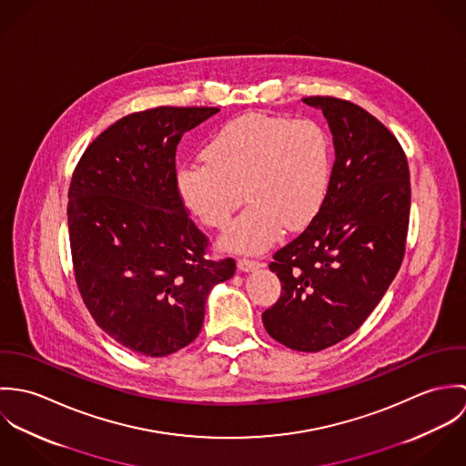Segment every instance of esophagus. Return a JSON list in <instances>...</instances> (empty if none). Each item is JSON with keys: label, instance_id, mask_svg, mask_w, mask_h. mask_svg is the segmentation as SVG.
<instances>
[{"label": "esophagus", "instance_id": "obj_1", "mask_svg": "<svg viewBox=\"0 0 466 466\" xmlns=\"http://www.w3.org/2000/svg\"><path fill=\"white\" fill-rule=\"evenodd\" d=\"M238 268L242 270V272H251V270H257V268H260V262H257V260H248V258H240L238 260Z\"/></svg>", "mask_w": 466, "mask_h": 466}]
</instances>
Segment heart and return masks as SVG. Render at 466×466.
<instances>
[{
  "label": "heart",
  "instance_id": "heart-1",
  "mask_svg": "<svg viewBox=\"0 0 466 466\" xmlns=\"http://www.w3.org/2000/svg\"><path fill=\"white\" fill-rule=\"evenodd\" d=\"M202 159L177 172V192L202 224L220 231L244 192L251 204L222 238V248L235 253H262L281 228H307L330 187V136L310 118L237 116L209 137Z\"/></svg>",
  "mask_w": 466,
  "mask_h": 466
}]
</instances>
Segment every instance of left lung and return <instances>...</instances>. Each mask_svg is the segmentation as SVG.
I'll return each mask as SVG.
<instances>
[{"label": "left lung", "instance_id": "1", "mask_svg": "<svg viewBox=\"0 0 466 466\" xmlns=\"http://www.w3.org/2000/svg\"><path fill=\"white\" fill-rule=\"evenodd\" d=\"M332 131L330 187L307 229L274 253L279 299L267 333L298 351H321L355 332L399 272L409 228V167L399 139L362 107L309 96Z\"/></svg>", "mask_w": 466, "mask_h": 466}]
</instances>
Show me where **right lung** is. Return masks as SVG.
Masks as SVG:
<instances>
[{
  "instance_id": "right-lung-1",
  "label": "right lung",
  "mask_w": 466,
  "mask_h": 466,
  "mask_svg": "<svg viewBox=\"0 0 466 466\" xmlns=\"http://www.w3.org/2000/svg\"><path fill=\"white\" fill-rule=\"evenodd\" d=\"M217 107L124 116L82 154L67 192L75 279L96 325L131 351L165 357L200 332L213 285L235 260L206 258L208 238L177 192L183 134Z\"/></svg>"
}]
</instances>
